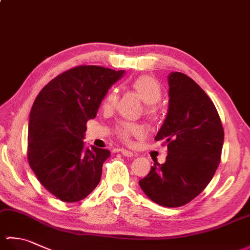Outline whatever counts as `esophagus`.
<instances>
[{"mask_svg":"<svg viewBox=\"0 0 250 250\" xmlns=\"http://www.w3.org/2000/svg\"><path fill=\"white\" fill-rule=\"evenodd\" d=\"M121 153H122V156H124V157H126V158H131V157H133V152L130 151V150H126V149L121 150Z\"/></svg>","mask_w":250,"mask_h":250,"instance_id":"34e87169","label":"esophagus"}]
</instances>
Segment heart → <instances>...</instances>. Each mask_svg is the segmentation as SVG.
<instances>
[{
	"mask_svg": "<svg viewBox=\"0 0 250 250\" xmlns=\"http://www.w3.org/2000/svg\"><path fill=\"white\" fill-rule=\"evenodd\" d=\"M131 87L133 88L136 94L142 99L143 102L147 104V111L152 113V105L159 102L161 99L162 90L160 84L155 78L150 76H141L135 78L131 83ZM118 100V93L116 89H111L106 94L104 99L103 106L105 109H111L115 107ZM117 134L119 135L121 140L125 142H129L131 137H142L144 135L145 131L142 125L137 124H131V122H121L116 128Z\"/></svg>",
	"mask_w": 250,
	"mask_h": 250,
	"instance_id": "heart-1",
	"label": "heart"
}]
</instances>
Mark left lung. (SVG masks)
<instances>
[{
  "instance_id": "left-lung-1",
  "label": "left lung",
  "mask_w": 250,
  "mask_h": 250,
  "mask_svg": "<svg viewBox=\"0 0 250 250\" xmlns=\"http://www.w3.org/2000/svg\"><path fill=\"white\" fill-rule=\"evenodd\" d=\"M167 82V114L155 137L167 144V160L151 167L139 184L155 203L179 207L198 196L213 178L225 134L214 103L193 79L172 72Z\"/></svg>"
}]
</instances>
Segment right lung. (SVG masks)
I'll use <instances>...</instances> for the list:
<instances>
[{
	"mask_svg": "<svg viewBox=\"0 0 250 250\" xmlns=\"http://www.w3.org/2000/svg\"><path fill=\"white\" fill-rule=\"evenodd\" d=\"M125 71L81 65L60 74L41 90L28 126V159L37 179L67 203L86 198L99 185L110 151L84 146L89 119L97 116L108 89Z\"/></svg>",
	"mask_w": 250,
	"mask_h": 250,
	"instance_id": "add662e5",
	"label": "right lung"
}]
</instances>
